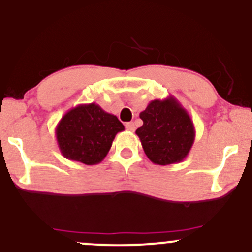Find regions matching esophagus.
Returning <instances> with one entry per match:
<instances>
[{
    "label": "esophagus",
    "mask_w": 252,
    "mask_h": 252,
    "mask_svg": "<svg viewBox=\"0 0 252 252\" xmlns=\"http://www.w3.org/2000/svg\"><path fill=\"white\" fill-rule=\"evenodd\" d=\"M126 130H129V131H134V130H135V124L132 123V122L126 123Z\"/></svg>",
    "instance_id": "1"
}]
</instances>
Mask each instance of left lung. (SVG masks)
Instances as JSON below:
<instances>
[{
  "label": "left lung",
  "mask_w": 252,
  "mask_h": 252,
  "mask_svg": "<svg viewBox=\"0 0 252 252\" xmlns=\"http://www.w3.org/2000/svg\"><path fill=\"white\" fill-rule=\"evenodd\" d=\"M143 126L136 130L144 153L153 163L181 162L195 138L194 124L176 98L152 100L140 114Z\"/></svg>",
  "instance_id": "left-lung-1"
}]
</instances>
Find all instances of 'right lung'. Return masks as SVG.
Here are the masks:
<instances>
[{"label":"right lung","mask_w":252,"mask_h":252,"mask_svg":"<svg viewBox=\"0 0 252 252\" xmlns=\"http://www.w3.org/2000/svg\"><path fill=\"white\" fill-rule=\"evenodd\" d=\"M123 130L118 118L98 104H79L59 121L56 137L63 158L92 166L102 162L115 136Z\"/></svg>","instance_id":"right-lung-1"}]
</instances>
